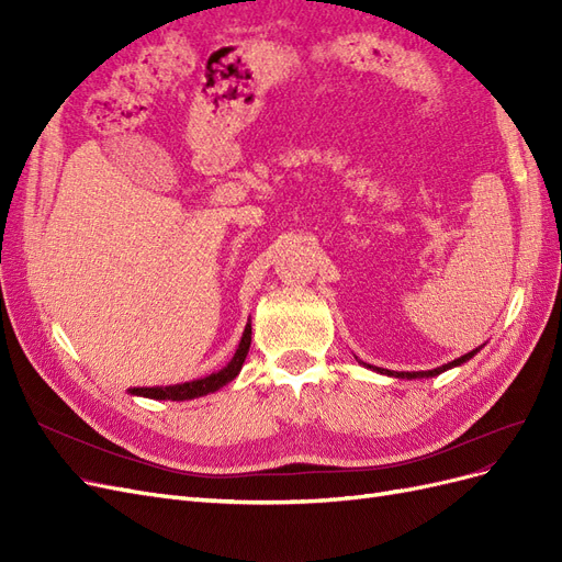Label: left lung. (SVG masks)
Wrapping results in <instances>:
<instances>
[{"label": "left lung", "instance_id": "1", "mask_svg": "<svg viewBox=\"0 0 562 562\" xmlns=\"http://www.w3.org/2000/svg\"><path fill=\"white\" fill-rule=\"evenodd\" d=\"M481 351V347L479 349H473V351H469V353H464V356H459V359H454V361H450V363H446V366H440V368H434V370H422V372H394V370H384V368H372V370H378V372H382V375H389V378H401V380H415V378H436V375H440V372H446V370H450V368H454V366H462V363H467L469 359H473L475 353ZM370 368V366H368Z\"/></svg>", "mask_w": 562, "mask_h": 562}]
</instances>
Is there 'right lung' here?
I'll list each match as a JSON object with an SVG mask.
<instances>
[{"mask_svg": "<svg viewBox=\"0 0 562 562\" xmlns=\"http://www.w3.org/2000/svg\"><path fill=\"white\" fill-rule=\"evenodd\" d=\"M250 333H252L250 323H246L239 349H236V353L232 356V361L223 370L213 372V375H209V378L192 380L184 384H171V386H133L128 391L133 396H145V398H157V401H190V398L213 394V391L229 384L236 375H239V370H241L246 356H248V349H250Z\"/></svg>", "mask_w": 562, "mask_h": 562, "instance_id": "add662e5", "label": "right lung"}]
</instances>
